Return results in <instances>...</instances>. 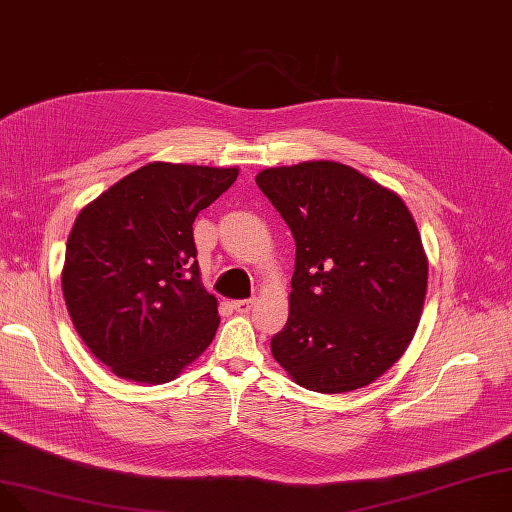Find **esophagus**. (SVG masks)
<instances>
[{
  "mask_svg": "<svg viewBox=\"0 0 512 512\" xmlns=\"http://www.w3.org/2000/svg\"><path fill=\"white\" fill-rule=\"evenodd\" d=\"M254 304V299H237V302H233V310L239 314H248L254 308Z\"/></svg>",
  "mask_w": 512,
  "mask_h": 512,
  "instance_id": "34e87169",
  "label": "esophagus"
}]
</instances>
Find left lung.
<instances>
[{
    "label": "left lung",
    "instance_id": "left-lung-1",
    "mask_svg": "<svg viewBox=\"0 0 512 512\" xmlns=\"http://www.w3.org/2000/svg\"><path fill=\"white\" fill-rule=\"evenodd\" d=\"M295 239L289 318L270 341L291 380L324 395L393 368L422 318L428 256L403 198L337 161L262 169Z\"/></svg>",
    "mask_w": 512,
    "mask_h": 512
}]
</instances>
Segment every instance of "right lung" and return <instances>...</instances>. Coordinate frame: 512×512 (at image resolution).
<instances>
[{
	"label": "right lung",
	"instance_id": "add662e5",
	"mask_svg": "<svg viewBox=\"0 0 512 512\" xmlns=\"http://www.w3.org/2000/svg\"><path fill=\"white\" fill-rule=\"evenodd\" d=\"M237 167L148 163L88 202L66 244L62 289L76 333L115 376L175 380L215 339L192 223Z\"/></svg>",
	"mask_w": 512,
	"mask_h": 512
}]
</instances>
